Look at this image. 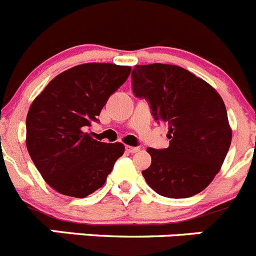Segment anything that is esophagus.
Wrapping results in <instances>:
<instances>
[{
	"label": "esophagus",
	"mask_w": 256,
	"mask_h": 256,
	"mask_svg": "<svg viewBox=\"0 0 256 256\" xmlns=\"http://www.w3.org/2000/svg\"><path fill=\"white\" fill-rule=\"evenodd\" d=\"M126 152H130V154H135V152H140V148H138V146H130V145H126Z\"/></svg>",
	"instance_id": "1"
}]
</instances>
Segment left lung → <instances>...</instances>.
Masks as SVG:
<instances>
[{
	"label": "left lung",
	"instance_id": "8db88e82",
	"mask_svg": "<svg viewBox=\"0 0 256 256\" xmlns=\"http://www.w3.org/2000/svg\"><path fill=\"white\" fill-rule=\"evenodd\" d=\"M136 97L150 102L155 120L168 125L169 146L148 148L152 164L142 170L158 194L188 198L202 192L221 169L232 130L221 96L187 69L172 64L136 66Z\"/></svg>",
	"mask_w": 256,
	"mask_h": 256
}]
</instances>
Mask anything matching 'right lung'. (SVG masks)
<instances>
[{
  "label": "right lung",
  "instance_id": "obj_1",
  "mask_svg": "<svg viewBox=\"0 0 256 256\" xmlns=\"http://www.w3.org/2000/svg\"><path fill=\"white\" fill-rule=\"evenodd\" d=\"M131 66L86 63L52 78L26 116V148L45 182L64 196L84 198L106 182L124 154L121 142H97L86 128L97 121Z\"/></svg>",
  "mask_w": 256,
  "mask_h": 256
}]
</instances>
